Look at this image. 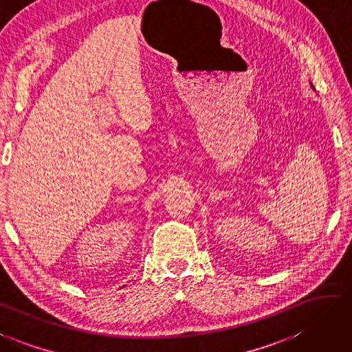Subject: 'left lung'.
<instances>
[{"mask_svg":"<svg viewBox=\"0 0 352 352\" xmlns=\"http://www.w3.org/2000/svg\"><path fill=\"white\" fill-rule=\"evenodd\" d=\"M311 86H312V85H311Z\"/></svg>","mask_w":352,"mask_h":352,"instance_id":"1","label":"left lung"}]
</instances>
